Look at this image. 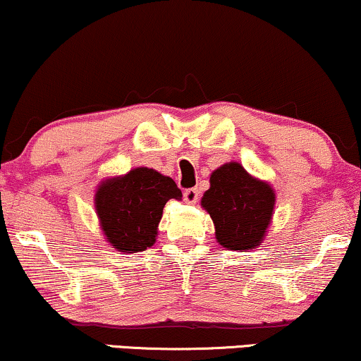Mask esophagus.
Segmentation results:
<instances>
[{"label":"esophagus","instance_id":"esophagus-1","mask_svg":"<svg viewBox=\"0 0 361 361\" xmlns=\"http://www.w3.org/2000/svg\"><path fill=\"white\" fill-rule=\"evenodd\" d=\"M199 199H200V192H199V189H187L185 192H184V200L187 202V204H197V202H199Z\"/></svg>","mask_w":361,"mask_h":361}]
</instances>
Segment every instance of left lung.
Wrapping results in <instances>:
<instances>
[{
    "label": "left lung",
    "instance_id": "8db88e82",
    "mask_svg": "<svg viewBox=\"0 0 361 361\" xmlns=\"http://www.w3.org/2000/svg\"><path fill=\"white\" fill-rule=\"evenodd\" d=\"M202 207L214 220L215 236L224 248L251 250L264 238L273 216L274 192L238 162H230L212 174Z\"/></svg>",
    "mask_w": 361,
    "mask_h": 361
}]
</instances>
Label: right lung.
I'll return each mask as SVG.
<instances>
[{
    "label": "right lung",
    "instance_id": "right-lung-1",
    "mask_svg": "<svg viewBox=\"0 0 361 361\" xmlns=\"http://www.w3.org/2000/svg\"><path fill=\"white\" fill-rule=\"evenodd\" d=\"M182 192L171 177L147 167L110 179L98 187L95 205L102 228L113 248L125 253L154 245L162 209Z\"/></svg>",
    "mask_w": 361,
    "mask_h": 361
}]
</instances>
